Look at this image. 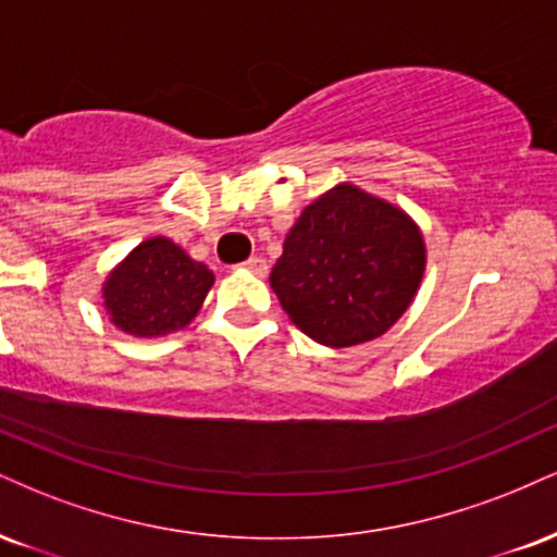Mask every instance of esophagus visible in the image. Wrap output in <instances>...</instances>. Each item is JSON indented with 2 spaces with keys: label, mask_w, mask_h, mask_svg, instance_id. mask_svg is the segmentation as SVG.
I'll use <instances>...</instances> for the list:
<instances>
[{
  "label": "esophagus",
  "mask_w": 557,
  "mask_h": 557,
  "mask_svg": "<svg viewBox=\"0 0 557 557\" xmlns=\"http://www.w3.org/2000/svg\"><path fill=\"white\" fill-rule=\"evenodd\" d=\"M244 267H246V270H249V272L257 274V277H264V274L270 272V267H267V261L261 259V257H251V259H246V261H244Z\"/></svg>",
  "instance_id": "obj_1"
}]
</instances>
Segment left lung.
I'll return each instance as SVG.
<instances>
[{"mask_svg":"<svg viewBox=\"0 0 557 557\" xmlns=\"http://www.w3.org/2000/svg\"><path fill=\"white\" fill-rule=\"evenodd\" d=\"M423 272V233L410 214L339 184L300 212L270 285L300 332L319 345L350 347L394 326Z\"/></svg>","mask_w":557,"mask_h":557,"instance_id":"1","label":"left lung"}]
</instances>
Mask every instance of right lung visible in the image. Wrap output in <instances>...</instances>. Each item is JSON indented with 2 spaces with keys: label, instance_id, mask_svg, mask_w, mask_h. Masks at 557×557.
I'll use <instances>...</instances> for the list:
<instances>
[{
  "label": "right lung",
  "instance_id": "obj_1",
  "mask_svg": "<svg viewBox=\"0 0 557 557\" xmlns=\"http://www.w3.org/2000/svg\"><path fill=\"white\" fill-rule=\"evenodd\" d=\"M214 274L171 238H147L109 274L103 306L132 337H163L184 330L202 308Z\"/></svg>",
  "mask_w": 557,
  "mask_h": 557
}]
</instances>
